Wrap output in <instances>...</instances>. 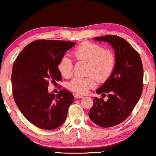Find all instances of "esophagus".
Instances as JSON below:
<instances>
[{
  "instance_id": "34e87169",
  "label": "esophagus",
  "mask_w": 156,
  "mask_h": 156,
  "mask_svg": "<svg viewBox=\"0 0 156 156\" xmlns=\"http://www.w3.org/2000/svg\"><path fill=\"white\" fill-rule=\"evenodd\" d=\"M74 97L76 98V99H81V98L83 97V96L80 95V94H74Z\"/></svg>"
}]
</instances>
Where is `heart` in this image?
Wrapping results in <instances>:
<instances>
[{
	"label": "heart",
	"instance_id": "heart-1",
	"mask_svg": "<svg viewBox=\"0 0 156 156\" xmlns=\"http://www.w3.org/2000/svg\"><path fill=\"white\" fill-rule=\"evenodd\" d=\"M74 59L87 62L86 77L76 76L68 83V88L74 92L85 94L97 85V78L104 82L110 77L116 65L114 52L105 50L101 44L90 42L81 43L72 52ZM59 71L65 78L72 75L73 65L67 55H63L57 65Z\"/></svg>",
	"mask_w": 156,
	"mask_h": 156
}]
</instances>
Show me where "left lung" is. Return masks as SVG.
I'll use <instances>...</instances> for the list:
<instances>
[{
  "instance_id": "1",
  "label": "left lung",
  "mask_w": 156,
  "mask_h": 156,
  "mask_svg": "<svg viewBox=\"0 0 156 156\" xmlns=\"http://www.w3.org/2000/svg\"><path fill=\"white\" fill-rule=\"evenodd\" d=\"M94 39L108 42L113 47L116 65L110 77L97 90L102 97L107 94L108 99L95 97L89 116L99 126L112 127L126 120L139 100L144 87V68L138 52L123 38L111 35Z\"/></svg>"
}]
</instances>
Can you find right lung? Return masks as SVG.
Returning a JSON list of instances; mask_svg holds the SVG:
<instances>
[{"label":"right lung","mask_w":156,"mask_h":156,"mask_svg":"<svg viewBox=\"0 0 156 156\" xmlns=\"http://www.w3.org/2000/svg\"><path fill=\"white\" fill-rule=\"evenodd\" d=\"M75 43L37 40L25 47L12 66L11 82L15 102L23 116L38 128L52 130L62 124L74 96L62 89L48 93L50 82L61 81L59 59Z\"/></svg>","instance_id":"1"}]
</instances>
